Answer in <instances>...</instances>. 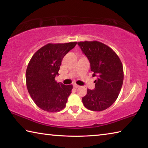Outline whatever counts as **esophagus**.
Returning a JSON list of instances; mask_svg holds the SVG:
<instances>
[{"label": "esophagus", "mask_w": 148, "mask_h": 148, "mask_svg": "<svg viewBox=\"0 0 148 148\" xmlns=\"http://www.w3.org/2000/svg\"><path fill=\"white\" fill-rule=\"evenodd\" d=\"M73 86L74 87H75V88H78V87H79V86L77 85L76 84H73Z\"/></svg>", "instance_id": "1"}]
</instances>
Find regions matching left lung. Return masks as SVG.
<instances>
[{"mask_svg":"<svg viewBox=\"0 0 148 148\" xmlns=\"http://www.w3.org/2000/svg\"><path fill=\"white\" fill-rule=\"evenodd\" d=\"M77 44L89 59L92 76H97L95 89H87L82 102L88 110L102 111L114 103L121 91L124 77L121 61L113 49L102 42L84 41Z\"/></svg>","mask_w":148,"mask_h":148,"instance_id":"1","label":"left lung"}]
</instances>
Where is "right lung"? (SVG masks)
Masks as SVG:
<instances>
[{"label":"right lung","instance_id":"add662e5","mask_svg":"<svg viewBox=\"0 0 148 148\" xmlns=\"http://www.w3.org/2000/svg\"><path fill=\"white\" fill-rule=\"evenodd\" d=\"M76 44H47L30 60L26 71L27 87L34 103L44 111L59 112L66 106L73 86L57 83L55 77L63 57Z\"/></svg>","mask_w":148,"mask_h":148}]
</instances>
